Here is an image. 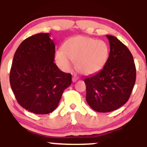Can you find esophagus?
Listing matches in <instances>:
<instances>
[{"instance_id":"obj_1","label":"esophagus","mask_w":147,"mask_h":147,"mask_svg":"<svg viewBox=\"0 0 147 147\" xmlns=\"http://www.w3.org/2000/svg\"><path fill=\"white\" fill-rule=\"evenodd\" d=\"M77 79H78V77H77V76H73V77H72V82H77Z\"/></svg>"}]
</instances>
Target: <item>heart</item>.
<instances>
[{
	"label": "heart",
	"mask_w": 147,
	"mask_h": 147,
	"mask_svg": "<svg viewBox=\"0 0 147 147\" xmlns=\"http://www.w3.org/2000/svg\"><path fill=\"white\" fill-rule=\"evenodd\" d=\"M109 55V48L105 41L78 36L64 42L63 49L55 53V60L63 71H70L75 61L76 68L81 73L91 75L104 68Z\"/></svg>",
	"instance_id": "1"
}]
</instances>
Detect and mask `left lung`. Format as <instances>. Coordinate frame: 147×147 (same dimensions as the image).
Wrapping results in <instances>:
<instances>
[{"mask_svg":"<svg viewBox=\"0 0 147 147\" xmlns=\"http://www.w3.org/2000/svg\"><path fill=\"white\" fill-rule=\"evenodd\" d=\"M110 53L102 70L84 79L86 99L94 111L108 113L129 100L136 83V69L130 50L115 36L106 35Z\"/></svg>","mask_w":147,"mask_h":147,"instance_id":"8db88e82","label":"left lung"}]
</instances>
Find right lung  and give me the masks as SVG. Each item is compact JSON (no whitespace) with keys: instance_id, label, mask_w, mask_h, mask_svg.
<instances>
[{"instance_id":"right-lung-1","label":"right lung","mask_w":147,"mask_h":147,"mask_svg":"<svg viewBox=\"0 0 147 147\" xmlns=\"http://www.w3.org/2000/svg\"><path fill=\"white\" fill-rule=\"evenodd\" d=\"M50 35L37 34L22 42L10 70V86L18 104L36 114L55 111L72 83V75L54 63L55 45Z\"/></svg>"}]
</instances>
